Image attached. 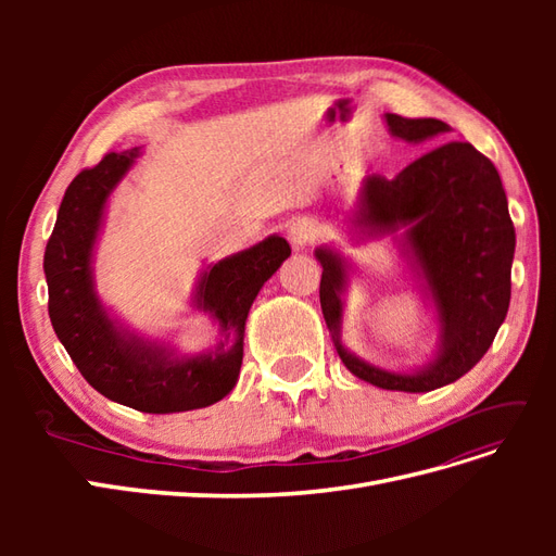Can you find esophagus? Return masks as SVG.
<instances>
[{
    "label": "esophagus",
    "mask_w": 556,
    "mask_h": 556,
    "mask_svg": "<svg viewBox=\"0 0 556 556\" xmlns=\"http://www.w3.org/2000/svg\"><path fill=\"white\" fill-rule=\"evenodd\" d=\"M319 237V225L311 217H296L288 227V239L294 250H304Z\"/></svg>",
    "instance_id": "obj_1"
}]
</instances>
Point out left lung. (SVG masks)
Masks as SVG:
<instances>
[{
  "instance_id": "1",
  "label": "left lung",
  "mask_w": 556,
  "mask_h": 556,
  "mask_svg": "<svg viewBox=\"0 0 556 556\" xmlns=\"http://www.w3.org/2000/svg\"><path fill=\"white\" fill-rule=\"evenodd\" d=\"M384 123L392 137L408 143L450 134V125L435 117L384 113ZM352 225L368 237L406 229L399 243L439 313L441 343L435 357L413 374L384 371L352 355L341 343L348 262L323 245L315 250L323 264L319 304L348 371L382 390L413 394L459 380L490 350L510 306L515 227L492 160L466 141H447L394 178L368 176Z\"/></svg>"
}]
</instances>
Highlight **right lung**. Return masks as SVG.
Returning <instances> with one entry per match:
<instances>
[{
    "instance_id": "right-lung-1",
    "label": "right lung",
    "mask_w": 556,
    "mask_h": 556,
    "mask_svg": "<svg viewBox=\"0 0 556 556\" xmlns=\"http://www.w3.org/2000/svg\"><path fill=\"white\" fill-rule=\"evenodd\" d=\"M137 157L139 148L109 153L66 188L43 255L48 315L80 376L99 394L155 415L206 408L237 384L252 301L292 250L282 237H268L201 274L194 304L220 323L225 339L217 348L180 357L129 333L113 323L94 292L92 250L106 199Z\"/></svg>"
}]
</instances>
